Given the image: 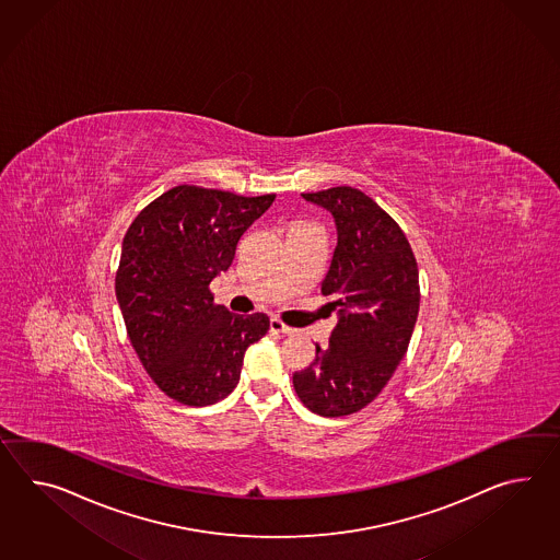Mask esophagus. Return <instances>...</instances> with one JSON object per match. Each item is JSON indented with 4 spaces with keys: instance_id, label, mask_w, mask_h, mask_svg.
Returning <instances> with one entry per match:
<instances>
[{
    "instance_id": "esophagus-1",
    "label": "esophagus",
    "mask_w": 560,
    "mask_h": 560,
    "mask_svg": "<svg viewBox=\"0 0 560 560\" xmlns=\"http://www.w3.org/2000/svg\"><path fill=\"white\" fill-rule=\"evenodd\" d=\"M271 331H279V334H293V328H289L287 324H283L279 317L271 319Z\"/></svg>"
}]
</instances>
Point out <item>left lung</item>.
<instances>
[{
	"label": "left lung",
	"mask_w": 560,
	"mask_h": 560,
	"mask_svg": "<svg viewBox=\"0 0 560 560\" xmlns=\"http://www.w3.org/2000/svg\"><path fill=\"white\" fill-rule=\"evenodd\" d=\"M303 198L336 219L338 246L322 293L340 319L293 386L315 415L346 417L381 395L407 354L421 303L419 267L407 234L364 191L336 186Z\"/></svg>",
	"instance_id": "8db88e82"
}]
</instances>
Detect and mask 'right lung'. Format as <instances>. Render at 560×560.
<instances>
[{
  "mask_svg": "<svg viewBox=\"0 0 560 560\" xmlns=\"http://www.w3.org/2000/svg\"><path fill=\"white\" fill-rule=\"evenodd\" d=\"M273 200L182 184L125 232L115 293L127 336L151 381L182 405L231 395L246 348L269 329L265 314L217 305L210 281L231 267L241 236Z\"/></svg>",
  "mask_w": 560,
  "mask_h": 560,
  "instance_id": "right-lung-1",
  "label": "right lung"
}]
</instances>
